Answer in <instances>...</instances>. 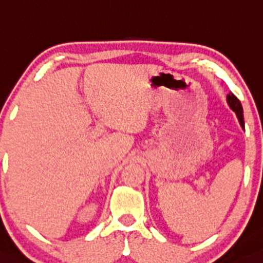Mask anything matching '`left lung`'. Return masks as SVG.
Segmentation results:
<instances>
[{
    "instance_id": "left-lung-1",
    "label": "left lung",
    "mask_w": 263,
    "mask_h": 263,
    "mask_svg": "<svg viewBox=\"0 0 263 263\" xmlns=\"http://www.w3.org/2000/svg\"><path fill=\"white\" fill-rule=\"evenodd\" d=\"M227 103H228V105H229L230 109H232L233 111L236 114V118H238V120H239L240 126H241L242 128H245V123H243V115H242V105H241V103H240V100L235 96H234L233 93H229L227 96Z\"/></svg>"
}]
</instances>
